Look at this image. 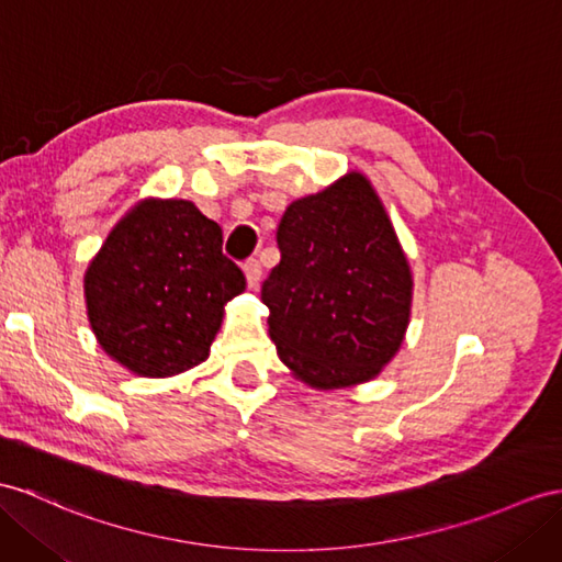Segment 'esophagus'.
Segmentation results:
<instances>
[{
	"mask_svg": "<svg viewBox=\"0 0 562 562\" xmlns=\"http://www.w3.org/2000/svg\"><path fill=\"white\" fill-rule=\"evenodd\" d=\"M243 271H245V279H248V283L255 289L259 279H262V265H259V259H248V262L243 265Z\"/></svg>",
	"mask_w": 562,
	"mask_h": 562,
	"instance_id": "1",
	"label": "esophagus"
}]
</instances>
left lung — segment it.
I'll use <instances>...</instances> for the list:
<instances>
[{"mask_svg": "<svg viewBox=\"0 0 562 562\" xmlns=\"http://www.w3.org/2000/svg\"><path fill=\"white\" fill-rule=\"evenodd\" d=\"M262 283L279 358L310 386L369 381L401 348L413 277L384 204L348 173L285 210Z\"/></svg>", "mask_w": 562, "mask_h": 562, "instance_id": "obj_1", "label": "left lung"}]
</instances>
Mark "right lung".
<instances>
[{"label": "right lung", "mask_w": 562, "mask_h": 562, "mask_svg": "<svg viewBox=\"0 0 562 562\" xmlns=\"http://www.w3.org/2000/svg\"><path fill=\"white\" fill-rule=\"evenodd\" d=\"M222 228L188 200H147L114 226L86 273L100 346L140 376L207 360L224 305L245 291Z\"/></svg>", "instance_id": "add662e5"}]
</instances>
